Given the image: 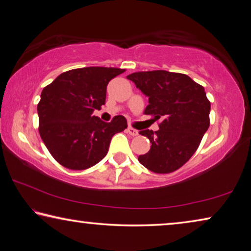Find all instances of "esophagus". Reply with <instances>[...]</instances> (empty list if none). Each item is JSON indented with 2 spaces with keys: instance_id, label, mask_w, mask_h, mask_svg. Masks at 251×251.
<instances>
[{
  "instance_id": "obj_1",
  "label": "esophagus",
  "mask_w": 251,
  "mask_h": 251,
  "mask_svg": "<svg viewBox=\"0 0 251 251\" xmlns=\"http://www.w3.org/2000/svg\"><path fill=\"white\" fill-rule=\"evenodd\" d=\"M127 131H128V133H129L131 136H137V135H138V130L133 128V127H130V126H128V128H127Z\"/></svg>"
}]
</instances>
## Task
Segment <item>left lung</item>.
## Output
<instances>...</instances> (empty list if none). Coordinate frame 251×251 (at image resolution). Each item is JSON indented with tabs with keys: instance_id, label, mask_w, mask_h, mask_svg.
I'll return each instance as SVG.
<instances>
[{
	"instance_id": "obj_1",
	"label": "left lung",
	"mask_w": 251,
	"mask_h": 251,
	"mask_svg": "<svg viewBox=\"0 0 251 251\" xmlns=\"http://www.w3.org/2000/svg\"><path fill=\"white\" fill-rule=\"evenodd\" d=\"M127 79L149 98L145 114L161 120L154 133L139 131L151 144L139 162L156 173L176 171L193 156L208 129L211 103L204 88L189 75L166 70L135 72Z\"/></svg>"
}]
</instances>
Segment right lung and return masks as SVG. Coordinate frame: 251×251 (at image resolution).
<instances>
[{
	"label": "right lung",
	"mask_w": 251,
	"mask_h": 251,
	"mask_svg": "<svg viewBox=\"0 0 251 251\" xmlns=\"http://www.w3.org/2000/svg\"><path fill=\"white\" fill-rule=\"evenodd\" d=\"M124 71L105 67L69 70L43 90L37 105L39 134L63 167L84 170L97 165L106 156L113 136L127 127L122 115L111 123L92 115L105 103L108 82Z\"/></svg>",
	"instance_id": "add662e5"
}]
</instances>
